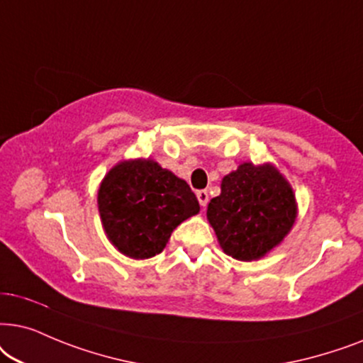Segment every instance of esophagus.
<instances>
[{"label":"esophagus","mask_w":363,"mask_h":363,"mask_svg":"<svg viewBox=\"0 0 363 363\" xmlns=\"http://www.w3.org/2000/svg\"><path fill=\"white\" fill-rule=\"evenodd\" d=\"M196 196H197V201H199V204L202 207H206L207 202H209V192H207L206 189H202V191H197Z\"/></svg>","instance_id":"34e87169"}]
</instances>
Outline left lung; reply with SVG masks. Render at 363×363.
Wrapping results in <instances>:
<instances>
[{
	"instance_id": "left-lung-1",
	"label": "left lung",
	"mask_w": 363,
	"mask_h": 363,
	"mask_svg": "<svg viewBox=\"0 0 363 363\" xmlns=\"http://www.w3.org/2000/svg\"><path fill=\"white\" fill-rule=\"evenodd\" d=\"M297 219L291 182L274 164L242 162L222 177L220 194L207 206V220L220 249L250 262L274 250Z\"/></svg>"
}]
</instances>
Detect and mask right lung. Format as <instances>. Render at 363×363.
I'll return each instance as SVG.
<instances>
[{"label": "right lung", "mask_w": 363, "mask_h": 363, "mask_svg": "<svg viewBox=\"0 0 363 363\" xmlns=\"http://www.w3.org/2000/svg\"><path fill=\"white\" fill-rule=\"evenodd\" d=\"M101 224L109 242L131 259L162 252L172 230L199 214L184 179L154 159H124L109 169L98 191Z\"/></svg>", "instance_id": "1"}]
</instances>
